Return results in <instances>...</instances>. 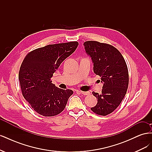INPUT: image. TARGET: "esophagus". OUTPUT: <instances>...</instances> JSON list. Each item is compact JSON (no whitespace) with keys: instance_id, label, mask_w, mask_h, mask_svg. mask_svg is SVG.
Wrapping results in <instances>:
<instances>
[{"instance_id":"esophagus-1","label":"esophagus","mask_w":152,"mask_h":152,"mask_svg":"<svg viewBox=\"0 0 152 152\" xmlns=\"http://www.w3.org/2000/svg\"><path fill=\"white\" fill-rule=\"evenodd\" d=\"M80 93L83 95H88L89 94V92H85V91H80Z\"/></svg>"}]
</instances>
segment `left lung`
<instances>
[{
    "instance_id": "1",
    "label": "left lung",
    "mask_w": 152,
    "mask_h": 152,
    "mask_svg": "<svg viewBox=\"0 0 152 152\" xmlns=\"http://www.w3.org/2000/svg\"><path fill=\"white\" fill-rule=\"evenodd\" d=\"M84 45L93 61L94 73L103 84L102 93L93 92L98 103L91 110L99 115H107L118 107L126 94L129 84L126 63L121 53L111 45L86 41Z\"/></svg>"
}]
</instances>
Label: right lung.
<instances>
[{
    "instance_id": "1",
    "label": "right lung",
    "mask_w": 152,
    "mask_h": 152,
    "mask_svg": "<svg viewBox=\"0 0 152 152\" xmlns=\"http://www.w3.org/2000/svg\"><path fill=\"white\" fill-rule=\"evenodd\" d=\"M78 45L77 42L48 45L32 50L23 61L19 72L23 96L41 115L52 117L60 113L73 93L70 89L56 87L50 79Z\"/></svg>"
}]
</instances>
